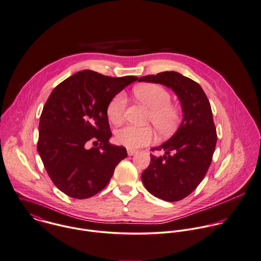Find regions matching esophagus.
Returning <instances> with one entry per match:
<instances>
[{
	"mask_svg": "<svg viewBox=\"0 0 261 261\" xmlns=\"http://www.w3.org/2000/svg\"><path fill=\"white\" fill-rule=\"evenodd\" d=\"M138 151L137 150H135V149H131V148H127V153H128V155H130V156H132V155H134V154H136Z\"/></svg>",
	"mask_w": 261,
	"mask_h": 261,
	"instance_id": "34e87169",
	"label": "esophagus"
}]
</instances>
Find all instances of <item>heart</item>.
Listing matches in <instances>:
<instances>
[{"instance_id": "obj_1", "label": "heart", "mask_w": 261, "mask_h": 261, "mask_svg": "<svg viewBox=\"0 0 261 261\" xmlns=\"http://www.w3.org/2000/svg\"><path fill=\"white\" fill-rule=\"evenodd\" d=\"M135 96L149 109L148 120L160 133L172 131L178 121L179 113L171 101L170 93L161 85L147 83L134 88ZM127 98L123 92L116 94L108 105L107 115L113 124H121L124 120ZM153 138V130L149 126L138 127L127 125L116 132V141L128 148H137L148 144Z\"/></svg>"}]
</instances>
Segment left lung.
<instances>
[{"mask_svg":"<svg viewBox=\"0 0 261 261\" xmlns=\"http://www.w3.org/2000/svg\"><path fill=\"white\" fill-rule=\"evenodd\" d=\"M138 81L165 85L180 100L183 119L179 128L166 142L151 148L165 153L150 154V164L141 175L150 194L165 201H179L195 190L212 164L217 129L211 103L198 83L175 71L143 76Z\"/></svg>","mask_w":261,"mask_h":261,"instance_id":"left-lung-1","label":"left lung"}]
</instances>
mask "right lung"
<instances>
[{"label":"right lung","mask_w":261,"mask_h":261,"mask_svg":"<svg viewBox=\"0 0 261 261\" xmlns=\"http://www.w3.org/2000/svg\"><path fill=\"white\" fill-rule=\"evenodd\" d=\"M91 70L75 73L48 96L39 119L37 151L56 187L72 198H89L110 182L127 156L112 137L107 108L111 99L136 81ZM92 143L94 148H89Z\"/></svg>","instance_id":"obj_1"}]
</instances>
